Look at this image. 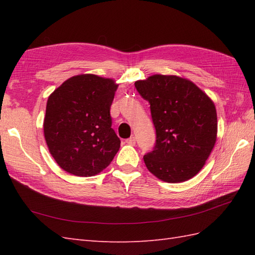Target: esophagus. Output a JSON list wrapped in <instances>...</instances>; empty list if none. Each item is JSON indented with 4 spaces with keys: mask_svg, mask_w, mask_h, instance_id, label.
Segmentation results:
<instances>
[{
    "mask_svg": "<svg viewBox=\"0 0 255 255\" xmlns=\"http://www.w3.org/2000/svg\"><path fill=\"white\" fill-rule=\"evenodd\" d=\"M126 143L129 144V145H134V144H136V138H134V137L128 138V139L126 140Z\"/></svg>",
    "mask_w": 255,
    "mask_h": 255,
    "instance_id": "obj_1",
    "label": "esophagus"
}]
</instances>
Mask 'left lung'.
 Returning a JSON list of instances; mask_svg holds the SVG:
<instances>
[{
	"instance_id": "obj_1",
	"label": "left lung",
	"mask_w": 255,
	"mask_h": 255,
	"mask_svg": "<svg viewBox=\"0 0 255 255\" xmlns=\"http://www.w3.org/2000/svg\"><path fill=\"white\" fill-rule=\"evenodd\" d=\"M134 86L149 102L156 133L153 151L143 156L147 169L167 183L192 178L217 139L214 102L192 81L176 75L154 74Z\"/></svg>"
}]
</instances>
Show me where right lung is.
<instances>
[{
  "label": "right lung",
  "mask_w": 255,
  "mask_h": 255,
  "mask_svg": "<svg viewBox=\"0 0 255 255\" xmlns=\"http://www.w3.org/2000/svg\"><path fill=\"white\" fill-rule=\"evenodd\" d=\"M118 84L80 74L48 97L44 134L50 154L70 174L93 176L110 165L121 147L110 110Z\"/></svg>",
  "instance_id": "add662e5"
}]
</instances>
